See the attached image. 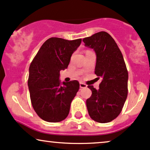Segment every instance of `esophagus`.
Returning a JSON list of instances; mask_svg holds the SVG:
<instances>
[{"mask_svg": "<svg viewBox=\"0 0 150 150\" xmlns=\"http://www.w3.org/2000/svg\"><path fill=\"white\" fill-rule=\"evenodd\" d=\"M80 88H86L87 87V85H86V84H85L84 83H83V82H80Z\"/></svg>", "mask_w": 150, "mask_h": 150, "instance_id": "34e87169", "label": "esophagus"}]
</instances>
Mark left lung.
<instances>
[{"mask_svg":"<svg viewBox=\"0 0 150 150\" xmlns=\"http://www.w3.org/2000/svg\"><path fill=\"white\" fill-rule=\"evenodd\" d=\"M83 41L96 52L95 74L102 78L98 90L88 86L92 91L86 100L88 112L97 122H110L121 113L128 96V74L124 57L114 38L105 31L95 33Z\"/></svg>","mask_w":150,"mask_h":150,"instance_id":"8db88e82","label":"left lung"}]
</instances>
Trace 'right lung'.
Returning <instances> with one entry per match:
<instances>
[{
    "instance_id": "add662e5",
    "label": "right lung",
    "mask_w": 150,
    "mask_h": 150,
    "mask_svg": "<svg viewBox=\"0 0 150 150\" xmlns=\"http://www.w3.org/2000/svg\"><path fill=\"white\" fill-rule=\"evenodd\" d=\"M81 43V38L68 40L52 37L42 45L30 64V98L33 110L44 121L59 122L68 116L79 83L76 80L61 83L59 71L67 68Z\"/></svg>"
}]
</instances>
